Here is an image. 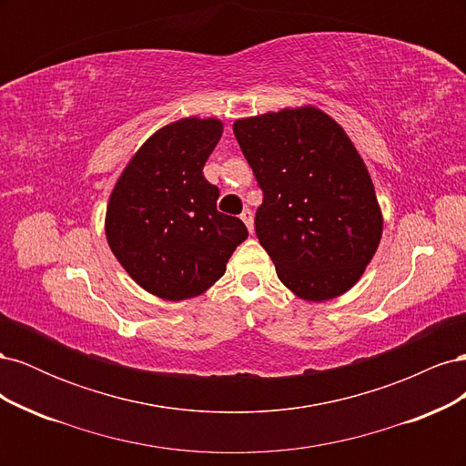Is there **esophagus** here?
<instances>
[{
  "instance_id": "esophagus-1",
  "label": "esophagus",
  "mask_w": 466,
  "mask_h": 466,
  "mask_svg": "<svg viewBox=\"0 0 466 466\" xmlns=\"http://www.w3.org/2000/svg\"><path fill=\"white\" fill-rule=\"evenodd\" d=\"M241 219L245 221V225H247V228H248V231H250V233L255 231V221H252V211H250L248 208H245V209H243Z\"/></svg>"
}]
</instances>
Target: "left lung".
Here are the masks:
<instances>
[{"label":"left lung","instance_id":"obj_1","mask_svg":"<svg viewBox=\"0 0 466 466\" xmlns=\"http://www.w3.org/2000/svg\"><path fill=\"white\" fill-rule=\"evenodd\" d=\"M233 132L264 196L255 229L281 284L309 301L348 291L375 255L383 218L346 132L313 106L237 120Z\"/></svg>","mask_w":466,"mask_h":466}]
</instances>
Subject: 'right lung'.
<instances>
[{"label": "right lung", "mask_w": 466, "mask_h": 466, "mask_svg": "<svg viewBox=\"0 0 466 466\" xmlns=\"http://www.w3.org/2000/svg\"><path fill=\"white\" fill-rule=\"evenodd\" d=\"M221 132L216 118L165 126L139 147L112 190L110 250L157 298L180 301L206 291L248 237L241 219L218 211L219 188L204 177Z\"/></svg>", "instance_id": "add662e5"}]
</instances>
